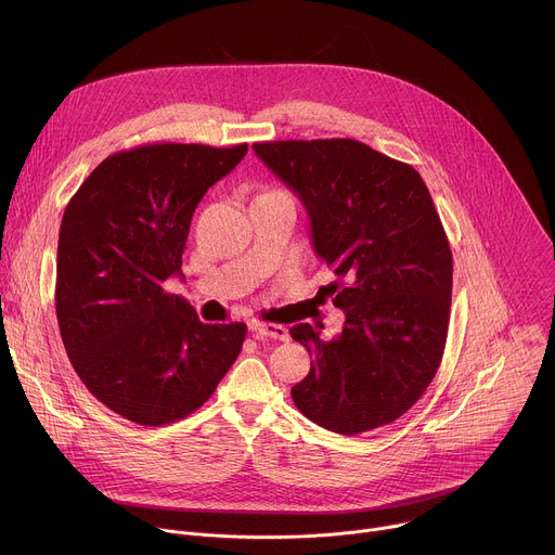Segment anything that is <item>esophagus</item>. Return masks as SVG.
Here are the masks:
<instances>
[{
	"instance_id": "1",
	"label": "esophagus",
	"mask_w": 555,
	"mask_h": 555,
	"mask_svg": "<svg viewBox=\"0 0 555 555\" xmlns=\"http://www.w3.org/2000/svg\"><path fill=\"white\" fill-rule=\"evenodd\" d=\"M250 332L257 338H272V340H281L287 343L289 340V332L283 325H274V323H253Z\"/></svg>"
}]
</instances>
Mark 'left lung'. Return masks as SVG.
<instances>
[{
  "instance_id": "1",
  "label": "left lung",
  "mask_w": 555,
  "mask_h": 555,
  "mask_svg": "<svg viewBox=\"0 0 555 555\" xmlns=\"http://www.w3.org/2000/svg\"><path fill=\"white\" fill-rule=\"evenodd\" d=\"M253 149L305 206L345 311L332 340L307 323L289 330L313 358L292 386L296 409L338 435L395 422L433 382L450 321L452 253L422 176L351 138Z\"/></svg>"
}]
</instances>
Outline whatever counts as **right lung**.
Segmentation results:
<instances>
[{"instance_id": "1", "label": "right lung", "mask_w": 555, "mask_h": 555, "mask_svg": "<svg viewBox=\"0 0 555 555\" xmlns=\"http://www.w3.org/2000/svg\"><path fill=\"white\" fill-rule=\"evenodd\" d=\"M248 144L157 142L103 160L65 206L56 319L74 371L99 402L140 426L197 411L242 351L246 325H204L178 294L193 212Z\"/></svg>"}]
</instances>
